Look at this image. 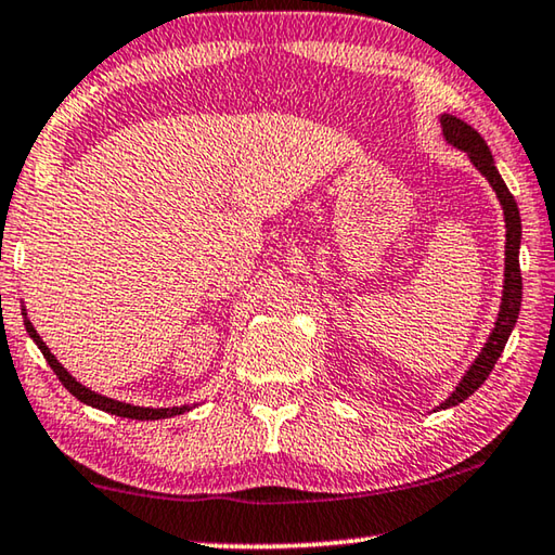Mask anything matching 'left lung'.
Masks as SVG:
<instances>
[{"mask_svg": "<svg viewBox=\"0 0 555 555\" xmlns=\"http://www.w3.org/2000/svg\"><path fill=\"white\" fill-rule=\"evenodd\" d=\"M440 125H443V134L453 146L463 149L467 152L469 162H473L480 173L490 181L494 188L496 198H500L502 208H504V220H506V264H504V296H502V308H500V318H496L494 331L490 335V340L482 347L480 357H477L473 367L467 370L463 382L457 384V389L450 393V397L440 403V409L448 406H457L463 403L469 393H475L482 387L485 379L490 377V372L494 370L496 360L504 350L506 340L514 331L516 318H519V308H521V269H519V244H521V218H519V208H516L514 195L509 193V188L502 181L500 171H496L494 158L487 149L485 139L477 134V131L465 125L463 119H457L453 115H443L440 117Z\"/></svg>", "mask_w": 555, "mask_h": 555, "instance_id": "left-lung-1", "label": "left lung"}]
</instances>
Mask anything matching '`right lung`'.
<instances>
[{
    "instance_id": "1",
    "label": "right lung",
    "mask_w": 555,
    "mask_h": 555,
    "mask_svg": "<svg viewBox=\"0 0 555 555\" xmlns=\"http://www.w3.org/2000/svg\"><path fill=\"white\" fill-rule=\"evenodd\" d=\"M26 315V313H24ZM24 325H26V333H29L34 337V343L39 345L41 354L46 357V362L51 364V370L55 372V377L61 379V384L65 389H68L75 399H80L82 403H88V406L92 409H100V411H107V413H115V416H125V418H137V421H156V418H171V416H178V413L188 411V406H173V409H144V406H131V403H121V401H115V399H107L102 397V393H95L90 391L88 387H82L80 382H75V377H70L68 372L63 370V364L55 360V357L51 354L49 347H46V343L39 337V333L34 331V325L26 321L24 318Z\"/></svg>"
}]
</instances>
